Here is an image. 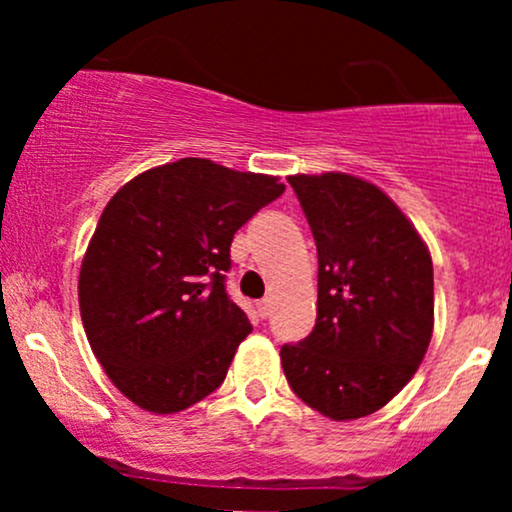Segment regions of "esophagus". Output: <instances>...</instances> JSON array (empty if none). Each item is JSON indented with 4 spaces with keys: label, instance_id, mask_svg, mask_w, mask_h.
Here are the masks:
<instances>
[{
    "label": "esophagus",
    "instance_id": "obj_1",
    "mask_svg": "<svg viewBox=\"0 0 512 512\" xmlns=\"http://www.w3.org/2000/svg\"><path fill=\"white\" fill-rule=\"evenodd\" d=\"M257 313H260V317L267 320V317L272 315V301H269V298H262V301L257 303Z\"/></svg>",
    "mask_w": 512,
    "mask_h": 512
}]
</instances>
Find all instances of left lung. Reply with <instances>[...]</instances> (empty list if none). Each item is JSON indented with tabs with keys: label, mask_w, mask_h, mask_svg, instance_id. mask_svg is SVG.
Instances as JSON below:
<instances>
[{
	"label": "left lung",
	"mask_w": 512,
	"mask_h": 512,
	"mask_svg": "<svg viewBox=\"0 0 512 512\" xmlns=\"http://www.w3.org/2000/svg\"><path fill=\"white\" fill-rule=\"evenodd\" d=\"M317 245V320L281 346L291 390L334 421L385 407L433 334L426 243L380 187L349 173L289 178Z\"/></svg>",
	"instance_id": "8db88e82"
}]
</instances>
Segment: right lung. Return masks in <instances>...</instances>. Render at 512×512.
Instances as JSON below:
<instances>
[{"instance_id": "add662e5", "label": "right lung", "mask_w": 512, "mask_h": 512, "mask_svg": "<svg viewBox=\"0 0 512 512\" xmlns=\"http://www.w3.org/2000/svg\"><path fill=\"white\" fill-rule=\"evenodd\" d=\"M284 182L207 158L146 170L115 192L81 262L93 354L137 407L175 414L216 390L248 315L228 298L231 243Z\"/></svg>"}]
</instances>
